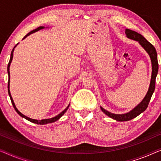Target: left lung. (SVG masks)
I'll return each instance as SVG.
<instances>
[{"instance_id": "1", "label": "left lung", "mask_w": 161, "mask_h": 161, "mask_svg": "<svg viewBox=\"0 0 161 161\" xmlns=\"http://www.w3.org/2000/svg\"><path fill=\"white\" fill-rule=\"evenodd\" d=\"M125 34L127 37L130 38V39L138 41L139 44L144 47V49L149 54V57L151 58L152 61V66H153V71H152V77H151V81L150 85H149V87L146 96L144 97L143 101L140 103L139 105L133 108L132 111L130 112L126 113V114H115L113 113H111L108 112L107 110L104 109L103 108L101 107V110L107 115V116L110 117L111 118L116 119L117 121H128L130 120L138 115H139L141 113H142L146 110L149 105V101H150L151 97L153 96L154 91H155V79L157 76L158 71V55L157 52L154 46L152 44H150L143 36L138 33L135 31L129 30V29H126L125 30Z\"/></svg>"}]
</instances>
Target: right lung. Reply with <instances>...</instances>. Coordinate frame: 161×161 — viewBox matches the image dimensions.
Wrapping results in <instances>:
<instances>
[{"label": "right lung", "instance_id": "1", "mask_svg": "<svg viewBox=\"0 0 161 161\" xmlns=\"http://www.w3.org/2000/svg\"><path fill=\"white\" fill-rule=\"evenodd\" d=\"M42 28H44V27H38V28H37L36 29H35V30H33V31H31V32H30V33H28V34H27L25 36V37L23 38V39L25 38H26L27 36H29V35H31V34H32V33H35V32H36V31H39V30H41V29H42ZM16 47V46H15ZM15 47H14L13 48V49H12V53H11V58H10V60H9V62H8V67H7V71H8V95H9V96H10V98H11V101H12V105H13V106H14V109L16 110V112H17L18 114H19L20 116L21 117H24L25 119H28V120H29V121H31V123H36V124H38V125H44V124H47V123H54V122H55L56 120H58V119H60L61 117L63 116V114H65V112H66V110L68 109V108L69 107V105L67 106V108H65L64 110L61 113H60V114H59L58 115H57V116L56 117H53V118H50V119H42V120H37V119H31V118H30V117H26L25 115H24V114H22L21 112H19V111H18V109L17 108H16V106H15V105H14V101H13V99H12V96H11V94H10V91H9V78H10V73H9V67H10V64H11V63H12V58H13V52H14V49L15 48Z\"/></svg>", "mask_w": 161, "mask_h": 161}]
</instances>
